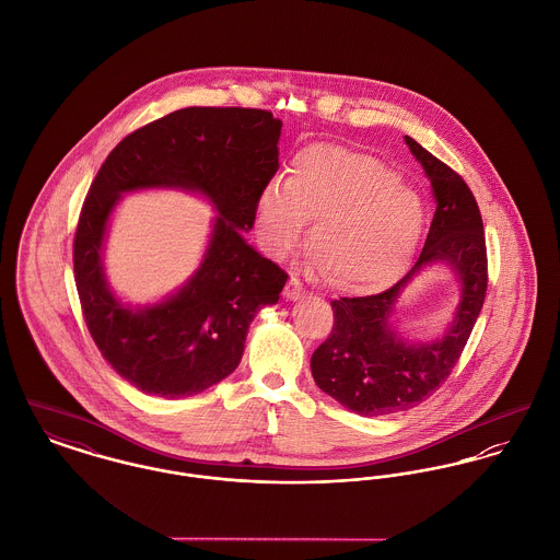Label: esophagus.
I'll list each match as a JSON object with an SVG mask.
<instances>
[{"label": "esophagus", "instance_id": "34e87169", "mask_svg": "<svg viewBox=\"0 0 560 560\" xmlns=\"http://www.w3.org/2000/svg\"><path fill=\"white\" fill-rule=\"evenodd\" d=\"M284 294H287V299L289 301H296V299H301L303 294H305V289H303V284L296 280V278H291L289 280V284H287V289H284Z\"/></svg>", "mask_w": 560, "mask_h": 560}]
</instances>
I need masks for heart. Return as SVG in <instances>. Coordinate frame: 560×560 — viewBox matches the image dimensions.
Instances as JSON below:
<instances>
[{
    "label": "heart",
    "mask_w": 560,
    "mask_h": 560,
    "mask_svg": "<svg viewBox=\"0 0 560 560\" xmlns=\"http://www.w3.org/2000/svg\"><path fill=\"white\" fill-rule=\"evenodd\" d=\"M307 221V246L324 280L339 291L373 293L411 266L423 208L373 155L318 143L301 149L289 178L269 180L257 198V234L273 257L293 250Z\"/></svg>",
    "instance_id": "b5f03b06"
}]
</instances>
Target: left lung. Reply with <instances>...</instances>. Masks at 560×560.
I'll return each instance as SVG.
<instances>
[{
    "label": "left lung",
    "instance_id": "left-lung-1",
    "mask_svg": "<svg viewBox=\"0 0 560 560\" xmlns=\"http://www.w3.org/2000/svg\"><path fill=\"white\" fill-rule=\"evenodd\" d=\"M405 143L436 200L425 246L411 271L392 289L330 301L332 330L312 355L316 385L362 417L407 411L430 398L457 364L487 294L485 232L470 187L411 137H405ZM432 265H446L456 273L460 303L439 340L411 342L397 332L395 303L411 278Z\"/></svg>",
    "mask_w": 560,
    "mask_h": 560
}]
</instances>
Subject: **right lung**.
I'll return each instance as SVG.
<instances>
[{
	"instance_id": "right-lung-1",
	"label": "right lung",
	"mask_w": 560,
	"mask_h": 560,
	"mask_svg": "<svg viewBox=\"0 0 560 560\" xmlns=\"http://www.w3.org/2000/svg\"><path fill=\"white\" fill-rule=\"evenodd\" d=\"M282 121L264 109L187 107L128 135L90 185L73 240L84 320L103 358L137 389L185 398L230 377L248 326L278 303L289 276L244 237L257 198L278 171ZM180 188L218 210L201 267L158 304L132 306L110 291L102 250L124 192Z\"/></svg>"
}]
</instances>
